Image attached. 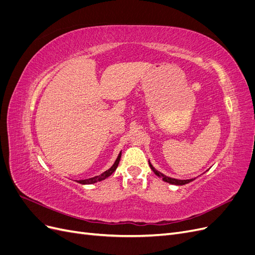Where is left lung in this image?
I'll list each match as a JSON object with an SVG mask.
<instances>
[{"mask_svg": "<svg viewBox=\"0 0 255 255\" xmlns=\"http://www.w3.org/2000/svg\"><path fill=\"white\" fill-rule=\"evenodd\" d=\"M149 165H150V168L152 169V171H153L154 173H155L157 176L161 177V179H163V181H165V182H167V183H169V184H173V185H185V184H188L189 182L195 180V179H189V180H177V179H173V177L167 176V175L163 174L161 172L157 171L156 169L153 167V165L150 163V160H149Z\"/></svg>", "mask_w": 255, "mask_h": 255, "instance_id": "1", "label": "left lung"}]
</instances>
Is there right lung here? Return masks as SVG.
<instances>
[{"instance_id": "1", "label": "right lung", "mask_w": 255, "mask_h": 255, "mask_svg": "<svg viewBox=\"0 0 255 255\" xmlns=\"http://www.w3.org/2000/svg\"><path fill=\"white\" fill-rule=\"evenodd\" d=\"M120 158H121V152L119 153V155H118L117 159L115 160L114 165H113L110 169H107L106 171H104L103 173H101L100 175H97V176H94V177H90V179H86V180H81V181H79V183H80V184H94V183H97V182L105 180L106 177H109L110 175H112V174L115 172L116 169H117V167H118V165H119Z\"/></svg>"}]
</instances>
